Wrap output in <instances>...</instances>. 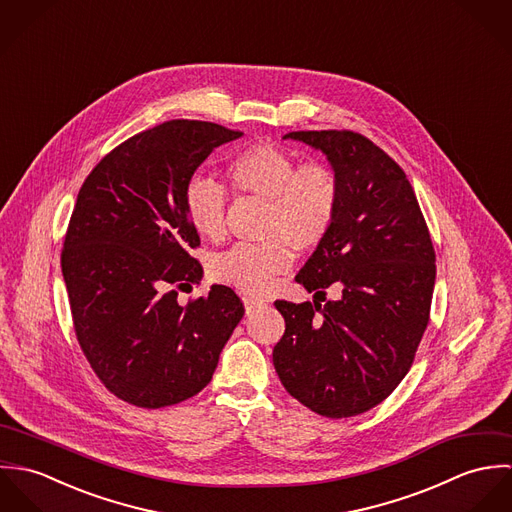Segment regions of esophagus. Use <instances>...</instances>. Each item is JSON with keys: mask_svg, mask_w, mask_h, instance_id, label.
<instances>
[{"mask_svg": "<svg viewBox=\"0 0 512 512\" xmlns=\"http://www.w3.org/2000/svg\"><path fill=\"white\" fill-rule=\"evenodd\" d=\"M262 301L254 299V297H244V307H246V313H252L256 307H260Z\"/></svg>", "mask_w": 512, "mask_h": 512, "instance_id": "34e87169", "label": "esophagus"}]
</instances>
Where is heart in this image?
<instances>
[{
	"instance_id": "obj_1",
	"label": "heart",
	"mask_w": 512,
	"mask_h": 512,
	"mask_svg": "<svg viewBox=\"0 0 512 512\" xmlns=\"http://www.w3.org/2000/svg\"><path fill=\"white\" fill-rule=\"evenodd\" d=\"M230 193L266 201L264 242L236 244L209 262V276L246 295H262L274 276L292 266L293 248L321 246L339 213L341 187L335 171L319 161L301 163L282 147L256 144L236 153L226 169ZM191 226L209 240L226 232L228 195L219 183L193 177L183 193Z\"/></svg>"
}]
</instances>
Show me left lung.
<instances>
[{
  "mask_svg": "<svg viewBox=\"0 0 512 512\" xmlns=\"http://www.w3.org/2000/svg\"><path fill=\"white\" fill-rule=\"evenodd\" d=\"M321 149L341 187L333 230L295 282L315 297L278 299L286 331L272 359L284 388L325 418H351L392 394L430 321L436 250L402 167L351 130L290 132ZM325 301V299H321Z\"/></svg>",
  "mask_w": 512,
  "mask_h": 512,
  "instance_id": "1",
  "label": "left lung"
}]
</instances>
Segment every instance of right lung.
I'll use <instances>...</instances> for the list:
<instances>
[{"label": "right lung", "mask_w": 512, "mask_h": 512, "mask_svg": "<svg viewBox=\"0 0 512 512\" xmlns=\"http://www.w3.org/2000/svg\"><path fill=\"white\" fill-rule=\"evenodd\" d=\"M240 136L213 122H163L108 151L78 191L61 252L74 335L100 382L138 408L199 394L244 315L228 286L177 301L203 276L185 187L215 147Z\"/></svg>", "instance_id": "add662e5"}]
</instances>
